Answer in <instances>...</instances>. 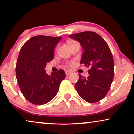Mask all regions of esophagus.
Listing matches in <instances>:
<instances>
[{"label":"esophagus","instance_id":"1","mask_svg":"<svg viewBox=\"0 0 134 134\" xmlns=\"http://www.w3.org/2000/svg\"><path fill=\"white\" fill-rule=\"evenodd\" d=\"M72 73V72L70 70H66L65 71V74L66 76H69V75L70 74Z\"/></svg>","mask_w":134,"mask_h":134}]
</instances>
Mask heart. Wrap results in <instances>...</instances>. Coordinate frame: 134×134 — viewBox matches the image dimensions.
<instances>
[{"label": "heart", "instance_id": "1", "mask_svg": "<svg viewBox=\"0 0 134 134\" xmlns=\"http://www.w3.org/2000/svg\"><path fill=\"white\" fill-rule=\"evenodd\" d=\"M69 41H68V42H69Z\"/></svg>", "mask_w": 134, "mask_h": 134}]
</instances>
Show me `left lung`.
I'll return each instance as SVG.
<instances>
[{
    "label": "left lung",
    "mask_w": 134,
    "mask_h": 134,
    "mask_svg": "<svg viewBox=\"0 0 134 134\" xmlns=\"http://www.w3.org/2000/svg\"><path fill=\"white\" fill-rule=\"evenodd\" d=\"M69 37L78 41L83 48L80 64L90 67L88 78L79 74L75 85L76 90L86 102H98L109 90L114 77V60L109 47L102 37L93 32L74 34Z\"/></svg>",
    "instance_id": "left-lung-1"
}]
</instances>
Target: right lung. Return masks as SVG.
Masks as SVG:
<instances>
[{
	"label": "right lung",
	"mask_w": 134,
	"mask_h": 134,
	"mask_svg": "<svg viewBox=\"0 0 134 134\" xmlns=\"http://www.w3.org/2000/svg\"><path fill=\"white\" fill-rule=\"evenodd\" d=\"M62 37L37 36L22 46L16 67L17 81L25 98L35 105L51 100L65 77L63 70L46 74V64L53 59L54 49Z\"/></svg>",
	"instance_id": "right-lung-1"
}]
</instances>
